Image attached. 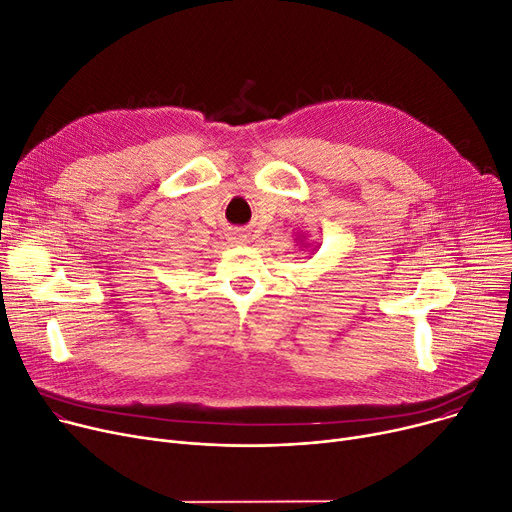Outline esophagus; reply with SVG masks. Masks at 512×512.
<instances>
[{
	"label": "esophagus",
	"instance_id": "obj_1",
	"mask_svg": "<svg viewBox=\"0 0 512 512\" xmlns=\"http://www.w3.org/2000/svg\"><path fill=\"white\" fill-rule=\"evenodd\" d=\"M231 242H233V244H246V242H248V235H246V233H233Z\"/></svg>",
	"mask_w": 512,
	"mask_h": 512
}]
</instances>
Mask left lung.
I'll return each mask as SVG.
<instances>
[{
    "mask_svg": "<svg viewBox=\"0 0 512 512\" xmlns=\"http://www.w3.org/2000/svg\"><path fill=\"white\" fill-rule=\"evenodd\" d=\"M297 242H299V248H304V250H310L312 254L318 250V246L316 248H312V244L308 242V239H306V235H302V237H297Z\"/></svg>",
    "mask_w": 512,
    "mask_h": 512,
    "instance_id": "left-lung-1",
    "label": "left lung"
}]
</instances>
